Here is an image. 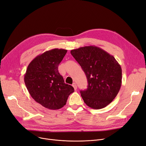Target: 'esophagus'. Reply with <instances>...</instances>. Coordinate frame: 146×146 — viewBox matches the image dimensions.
Returning a JSON list of instances; mask_svg holds the SVG:
<instances>
[{"mask_svg":"<svg viewBox=\"0 0 146 146\" xmlns=\"http://www.w3.org/2000/svg\"><path fill=\"white\" fill-rule=\"evenodd\" d=\"M72 86L74 87V89H75V90H76V89H77V85H76V84H75V83H73V84H72Z\"/></svg>","mask_w":146,"mask_h":146,"instance_id":"1","label":"esophagus"}]
</instances>
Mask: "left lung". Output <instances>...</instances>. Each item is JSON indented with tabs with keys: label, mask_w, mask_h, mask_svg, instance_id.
<instances>
[{
	"label": "left lung",
	"mask_w": 146,
	"mask_h": 146,
	"mask_svg": "<svg viewBox=\"0 0 146 146\" xmlns=\"http://www.w3.org/2000/svg\"><path fill=\"white\" fill-rule=\"evenodd\" d=\"M71 53L87 77L88 88L80 91L84 102L95 109L107 106L121 88V66L113 56L95 46L80 47Z\"/></svg>",
	"instance_id": "1"
}]
</instances>
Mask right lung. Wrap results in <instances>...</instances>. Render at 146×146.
<instances>
[{
    "label": "right lung",
    "mask_w": 146,
    "mask_h": 146,
    "mask_svg": "<svg viewBox=\"0 0 146 146\" xmlns=\"http://www.w3.org/2000/svg\"><path fill=\"white\" fill-rule=\"evenodd\" d=\"M67 50L55 48L40 54L28 66L24 81L32 98L43 107L59 109L74 92L71 85L64 83L58 66Z\"/></svg>",
    "instance_id": "obj_1"
}]
</instances>
